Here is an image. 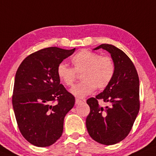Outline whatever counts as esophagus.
Listing matches in <instances>:
<instances>
[{"mask_svg":"<svg viewBox=\"0 0 156 156\" xmlns=\"http://www.w3.org/2000/svg\"><path fill=\"white\" fill-rule=\"evenodd\" d=\"M82 101H81V100L80 99H76V101H75V104L77 105V104H80V103H82Z\"/></svg>","mask_w":156,"mask_h":156,"instance_id":"esophagus-1","label":"esophagus"}]
</instances>
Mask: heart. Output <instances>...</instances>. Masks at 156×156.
I'll return each instance as SVG.
<instances>
[{
    "mask_svg": "<svg viewBox=\"0 0 156 156\" xmlns=\"http://www.w3.org/2000/svg\"><path fill=\"white\" fill-rule=\"evenodd\" d=\"M73 69L61 63L57 67V75L63 83L72 86L76 74H80L82 81L71 89V93L77 98H84L95 88L103 90L110 84L115 73V65L109 56H101L98 53L82 50L71 59Z\"/></svg>",
    "mask_w": 156,
    "mask_h": 156,
    "instance_id": "obj_1",
    "label": "heart"
}]
</instances>
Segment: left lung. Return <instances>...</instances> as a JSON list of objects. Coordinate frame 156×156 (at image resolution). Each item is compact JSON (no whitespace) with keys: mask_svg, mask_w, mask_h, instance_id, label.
Here are the masks:
<instances>
[{"mask_svg":"<svg viewBox=\"0 0 156 156\" xmlns=\"http://www.w3.org/2000/svg\"><path fill=\"white\" fill-rule=\"evenodd\" d=\"M100 48L111 54L115 73L102 93L87 101L90 112L86 126L94 140L111 145L122 141L131 131L140 110V82L133 63L122 50L109 44H102L93 50ZM98 100L107 105H100Z\"/></svg>","mask_w":156,"mask_h":156,"instance_id":"left-lung-1","label":"left lung"}]
</instances>
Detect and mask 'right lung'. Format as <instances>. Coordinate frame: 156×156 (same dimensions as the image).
<instances>
[{
    "label": "right lung",
    "mask_w": 156,
    "mask_h": 156,
    "mask_svg": "<svg viewBox=\"0 0 156 156\" xmlns=\"http://www.w3.org/2000/svg\"><path fill=\"white\" fill-rule=\"evenodd\" d=\"M75 48L51 47L28 55L17 69L12 104L21 133L30 143L48 147L62 135L63 120L75 98L60 84L57 67ZM55 100L57 103L53 105Z\"/></svg>",
    "instance_id": "add662e5"
}]
</instances>
